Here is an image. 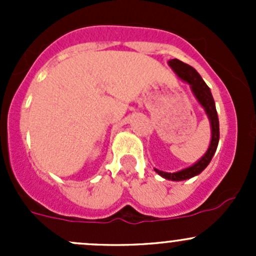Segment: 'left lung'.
<instances>
[{"mask_svg": "<svg viewBox=\"0 0 256 256\" xmlns=\"http://www.w3.org/2000/svg\"><path fill=\"white\" fill-rule=\"evenodd\" d=\"M168 64L171 66V68L176 72V74L180 79H183L184 82H187L188 84H190L193 94L196 95V98H197L198 102H200V105L204 108L212 126V141L210 144H209V148L207 154H206L197 164L188 167V168L182 170V171L176 172V174H168V172H164L154 168V171H156L160 176L166 178V180H183L200 174V172L208 166L209 162L212 161L214 154H216V146H218L219 142V121L210 89H209L208 85L203 82V79L200 78V74L197 73V70H196L194 68H192L190 66H188V64L178 60V59H172V60L168 62Z\"/></svg>", "mask_w": 256, "mask_h": 256, "instance_id": "left-lung-1", "label": "left lung"}]
</instances>
